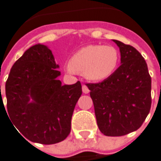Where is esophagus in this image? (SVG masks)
Listing matches in <instances>:
<instances>
[{"label":"esophagus","mask_w":161,"mask_h":161,"mask_svg":"<svg viewBox=\"0 0 161 161\" xmlns=\"http://www.w3.org/2000/svg\"><path fill=\"white\" fill-rule=\"evenodd\" d=\"M82 92L85 94L89 93V89H88V88L86 85H82Z\"/></svg>","instance_id":"obj_1"}]
</instances>
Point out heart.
I'll use <instances>...</instances> for the list:
<instances>
[{"mask_svg":"<svg viewBox=\"0 0 161 161\" xmlns=\"http://www.w3.org/2000/svg\"><path fill=\"white\" fill-rule=\"evenodd\" d=\"M119 58V50L113 46L90 44L73 54L70 64L66 65V71L83 73L89 80H103L117 70Z\"/></svg>","mask_w":161,"mask_h":161,"instance_id":"b5f03b06","label":"heart"}]
</instances>
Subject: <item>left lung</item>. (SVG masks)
<instances>
[{"mask_svg": "<svg viewBox=\"0 0 161 161\" xmlns=\"http://www.w3.org/2000/svg\"><path fill=\"white\" fill-rule=\"evenodd\" d=\"M113 42L119 48L120 66L103 81L86 85L100 131L120 136L137 130L150 113L152 79L144 58L136 48Z\"/></svg>", "mask_w": 161, "mask_h": 161, "instance_id": "left-lung-1", "label": "left lung"}]
</instances>
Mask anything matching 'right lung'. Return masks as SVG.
Returning <instances> with one entry per match:
<instances>
[{
    "label": "right lung",
    "instance_id": "1",
    "mask_svg": "<svg viewBox=\"0 0 161 161\" xmlns=\"http://www.w3.org/2000/svg\"><path fill=\"white\" fill-rule=\"evenodd\" d=\"M58 67L51 50L36 44L15 62L8 74L5 85L8 117L18 133L31 142L53 144L71 132L81 84L62 85Z\"/></svg>",
    "mask_w": 161,
    "mask_h": 161
}]
</instances>
